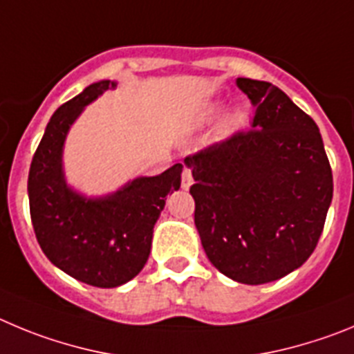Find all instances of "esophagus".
<instances>
[{"label":"esophagus","mask_w":354,"mask_h":354,"mask_svg":"<svg viewBox=\"0 0 354 354\" xmlns=\"http://www.w3.org/2000/svg\"><path fill=\"white\" fill-rule=\"evenodd\" d=\"M192 183H194L192 171H190V169H183V173H181V189L187 190Z\"/></svg>","instance_id":"obj_1"}]
</instances>
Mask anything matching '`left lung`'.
Instances as JSON below:
<instances>
[{
    "label": "left lung",
    "mask_w": 354,
    "mask_h": 354,
    "mask_svg": "<svg viewBox=\"0 0 354 354\" xmlns=\"http://www.w3.org/2000/svg\"><path fill=\"white\" fill-rule=\"evenodd\" d=\"M256 114L252 129L185 158L194 221L209 263L241 284H266L314 252L333 196L317 125L266 81L238 77Z\"/></svg>",
    "instance_id": "1"
}]
</instances>
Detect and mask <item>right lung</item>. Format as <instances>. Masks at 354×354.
I'll return each mask as SVG.
<instances>
[{"mask_svg": "<svg viewBox=\"0 0 354 354\" xmlns=\"http://www.w3.org/2000/svg\"><path fill=\"white\" fill-rule=\"evenodd\" d=\"M109 88L114 82H95L53 114L28 176L31 224L40 248L54 266L95 288H118L145 268L153 225L167 194L180 189L183 169L174 164L102 199H84L66 187L62 173L66 132L84 106Z\"/></svg>", "mask_w": 354, "mask_h": 354, "instance_id": "add662e5", "label": "right lung"}]
</instances>
